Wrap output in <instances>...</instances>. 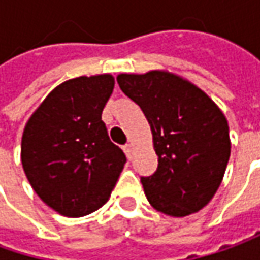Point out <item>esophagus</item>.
Instances as JSON below:
<instances>
[{"label":"esophagus","mask_w":260,"mask_h":260,"mask_svg":"<svg viewBox=\"0 0 260 260\" xmlns=\"http://www.w3.org/2000/svg\"><path fill=\"white\" fill-rule=\"evenodd\" d=\"M123 151H125V154L128 155V158H132V151H134L132 144H126V145L123 147Z\"/></svg>","instance_id":"34e87169"}]
</instances>
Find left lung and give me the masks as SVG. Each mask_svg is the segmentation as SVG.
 <instances>
[{
    "label": "left lung",
    "mask_w": 260,
    "mask_h": 260,
    "mask_svg": "<svg viewBox=\"0 0 260 260\" xmlns=\"http://www.w3.org/2000/svg\"><path fill=\"white\" fill-rule=\"evenodd\" d=\"M120 90L150 123L155 173L141 177L152 208L186 217L204 208L218 190L230 158L229 123L199 87L164 70L119 74Z\"/></svg>",
    "instance_id": "8db88e82"
}]
</instances>
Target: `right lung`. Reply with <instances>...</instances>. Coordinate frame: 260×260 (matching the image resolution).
<instances>
[{
	"label": "right lung",
	"instance_id": "add662e5",
	"mask_svg": "<svg viewBox=\"0 0 260 260\" xmlns=\"http://www.w3.org/2000/svg\"><path fill=\"white\" fill-rule=\"evenodd\" d=\"M113 87L110 74L63 81L24 126L21 164L28 183L63 217H84L102 208L126 163L102 120Z\"/></svg>",
	"mask_w": 260,
	"mask_h": 260
}]
</instances>
